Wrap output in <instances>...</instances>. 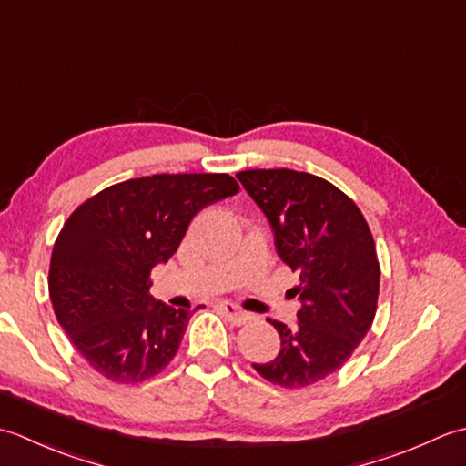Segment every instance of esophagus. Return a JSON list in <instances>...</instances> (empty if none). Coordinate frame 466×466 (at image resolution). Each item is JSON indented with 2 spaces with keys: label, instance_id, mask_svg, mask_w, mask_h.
Returning a JSON list of instances; mask_svg holds the SVG:
<instances>
[{
  "label": "esophagus",
  "instance_id": "obj_1",
  "mask_svg": "<svg viewBox=\"0 0 466 466\" xmlns=\"http://www.w3.org/2000/svg\"><path fill=\"white\" fill-rule=\"evenodd\" d=\"M218 309H220V312L226 316L228 322H232L236 326H240L246 320H250V314L244 312L242 309H238V306L232 304V302H220V304H218Z\"/></svg>",
  "mask_w": 466,
  "mask_h": 466
}]
</instances>
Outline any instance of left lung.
<instances>
[{"mask_svg": "<svg viewBox=\"0 0 466 466\" xmlns=\"http://www.w3.org/2000/svg\"><path fill=\"white\" fill-rule=\"evenodd\" d=\"M236 177L260 206L276 252L299 272V324L266 319L280 334V352L252 364L262 379L304 389L336 372L370 330L380 266L370 228L349 196L319 176L296 170H246Z\"/></svg>", "mask_w": 466, "mask_h": 466, "instance_id": "obj_1", "label": "left lung"}]
</instances>
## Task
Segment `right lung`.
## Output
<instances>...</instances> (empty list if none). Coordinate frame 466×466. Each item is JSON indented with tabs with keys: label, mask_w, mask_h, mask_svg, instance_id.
Wrapping results in <instances>:
<instances>
[{
	"label": "right lung",
	"mask_w": 466,
	"mask_h": 466,
	"mask_svg": "<svg viewBox=\"0 0 466 466\" xmlns=\"http://www.w3.org/2000/svg\"><path fill=\"white\" fill-rule=\"evenodd\" d=\"M238 190L228 174H154L106 187L67 218L49 262V299L96 372L137 384L170 364L192 312L156 300L150 272L172 258L202 208Z\"/></svg>",
	"instance_id": "1"
}]
</instances>
